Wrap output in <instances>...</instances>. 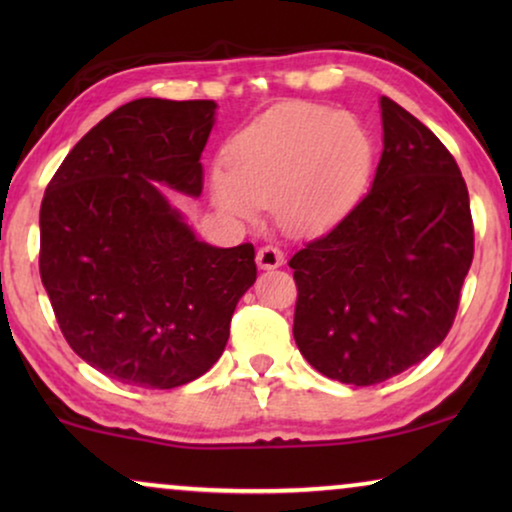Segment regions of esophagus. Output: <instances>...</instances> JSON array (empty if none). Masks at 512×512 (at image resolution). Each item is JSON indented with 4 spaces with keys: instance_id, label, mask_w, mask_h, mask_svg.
Returning <instances> with one entry per match:
<instances>
[{
    "instance_id": "obj_1",
    "label": "esophagus",
    "mask_w": 512,
    "mask_h": 512,
    "mask_svg": "<svg viewBox=\"0 0 512 512\" xmlns=\"http://www.w3.org/2000/svg\"><path fill=\"white\" fill-rule=\"evenodd\" d=\"M256 263H258V268H263V270L279 268V265L284 263V251L275 247V244H265V247L258 249Z\"/></svg>"
}]
</instances>
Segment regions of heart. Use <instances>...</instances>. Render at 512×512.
<instances>
[{"label":"heart","mask_w":512,"mask_h":512,"mask_svg":"<svg viewBox=\"0 0 512 512\" xmlns=\"http://www.w3.org/2000/svg\"><path fill=\"white\" fill-rule=\"evenodd\" d=\"M373 149L354 118L321 104L272 109L230 139L226 172H214L212 198L221 212L256 221L272 202L279 226H331L366 188Z\"/></svg>","instance_id":"heart-1"}]
</instances>
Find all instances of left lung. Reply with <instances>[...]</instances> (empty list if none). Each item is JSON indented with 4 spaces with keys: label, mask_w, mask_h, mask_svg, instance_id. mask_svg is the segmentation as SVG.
<instances>
[{
    "label": "left lung",
    "mask_w": 512,
    "mask_h": 512,
    "mask_svg": "<svg viewBox=\"0 0 512 512\" xmlns=\"http://www.w3.org/2000/svg\"><path fill=\"white\" fill-rule=\"evenodd\" d=\"M373 188L289 261L293 338L331 380L373 387L426 359L457 317L473 261L468 188L445 144L382 97Z\"/></svg>",
    "instance_id": "8db88e82"
}]
</instances>
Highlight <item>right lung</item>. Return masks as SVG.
<instances>
[{
  "label": "right lung",
  "instance_id": "1",
  "mask_svg": "<svg viewBox=\"0 0 512 512\" xmlns=\"http://www.w3.org/2000/svg\"><path fill=\"white\" fill-rule=\"evenodd\" d=\"M212 100H132L48 181L39 272L69 347L111 380L174 389L219 361L254 244L200 242L157 184L198 198Z\"/></svg>",
  "mask_w": 512,
  "mask_h": 512
}]
</instances>
